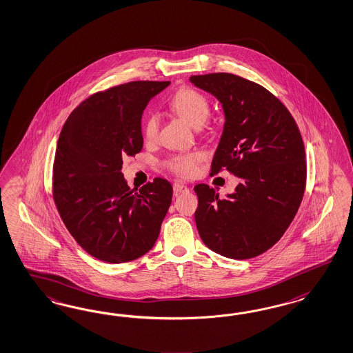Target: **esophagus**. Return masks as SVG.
<instances>
[{
  "label": "esophagus",
  "instance_id": "esophagus-1",
  "mask_svg": "<svg viewBox=\"0 0 353 353\" xmlns=\"http://www.w3.org/2000/svg\"><path fill=\"white\" fill-rule=\"evenodd\" d=\"M172 190H174L175 194H179V193L190 191V188H188L187 185L181 184V183H174V184H172Z\"/></svg>",
  "mask_w": 353,
  "mask_h": 353
}]
</instances>
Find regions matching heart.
<instances>
[{
    "instance_id": "heart-1",
    "label": "heart",
    "mask_w": 353,
    "mask_h": 353,
    "mask_svg": "<svg viewBox=\"0 0 353 353\" xmlns=\"http://www.w3.org/2000/svg\"><path fill=\"white\" fill-rule=\"evenodd\" d=\"M172 110L190 122L193 128H200L210 116V101L200 92L191 88H181L172 95L170 101ZM143 135L147 141H154L159 135V116L150 112L143 121ZM203 156L199 152L187 154H172L166 159L165 168L179 178H191L199 169Z\"/></svg>"
}]
</instances>
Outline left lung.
Segmentation results:
<instances>
[{"label": "left lung", "instance_id": "obj_1", "mask_svg": "<svg viewBox=\"0 0 353 353\" xmlns=\"http://www.w3.org/2000/svg\"><path fill=\"white\" fill-rule=\"evenodd\" d=\"M190 80L216 97L225 114L212 175L227 170L240 179L224 199L208 184L194 185L197 230L212 252L250 259L281 239L301 206L307 179L301 131L281 101L256 82L223 72Z\"/></svg>", "mask_w": 353, "mask_h": 353}]
</instances>
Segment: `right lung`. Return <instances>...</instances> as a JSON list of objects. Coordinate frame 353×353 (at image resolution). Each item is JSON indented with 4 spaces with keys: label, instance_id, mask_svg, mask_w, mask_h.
<instances>
[{
    "label": "right lung",
    "instance_id": "1",
    "mask_svg": "<svg viewBox=\"0 0 353 353\" xmlns=\"http://www.w3.org/2000/svg\"><path fill=\"white\" fill-rule=\"evenodd\" d=\"M170 81H131L81 103L61 129L52 199L73 239L105 263L150 252L172 203V184L154 178L139 191L122 175V157L143 148L141 113Z\"/></svg>",
    "mask_w": 353,
    "mask_h": 353
}]
</instances>
